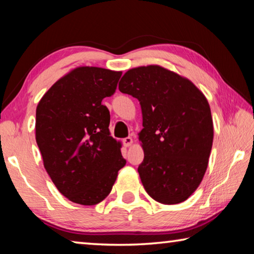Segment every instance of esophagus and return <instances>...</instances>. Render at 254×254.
Wrapping results in <instances>:
<instances>
[{
  "instance_id": "obj_1",
  "label": "esophagus",
  "mask_w": 254,
  "mask_h": 254,
  "mask_svg": "<svg viewBox=\"0 0 254 254\" xmlns=\"http://www.w3.org/2000/svg\"><path fill=\"white\" fill-rule=\"evenodd\" d=\"M123 143L126 147H130V145L133 143V139L131 136H127L126 139H123Z\"/></svg>"
}]
</instances>
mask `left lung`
Listing matches in <instances>:
<instances>
[{
  "label": "left lung",
  "mask_w": 254,
  "mask_h": 254,
  "mask_svg": "<svg viewBox=\"0 0 254 254\" xmlns=\"http://www.w3.org/2000/svg\"><path fill=\"white\" fill-rule=\"evenodd\" d=\"M120 92L139 100L144 159L137 168L145 191L161 204L186 200L203 180L214 128L207 100L190 80L158 65L132 68Z\"/></svg>",
  "instance_id": "8db88e82"
}]
</instances>
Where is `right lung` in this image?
Returning <instances> with one entry per match:
<instances>
[{
  "label": "right lung",
  "mask_w": 254,
  "mask_h": 254,
  "mask_svg": "<svg viewBox=\"0 0 254 254\" xmlns=\"http://www.w3.org/2000/svg\"><path fill=\"white\" fill-rule=\"evenodd\" d=\"M122 71L77 67L58 79L36 111V141L47 173L72 203L96 205L106 198L126 166L121 142L110 134L112 96Z\"/></svg>",
  "instance_id": "obj_1"
}]
</instances>
